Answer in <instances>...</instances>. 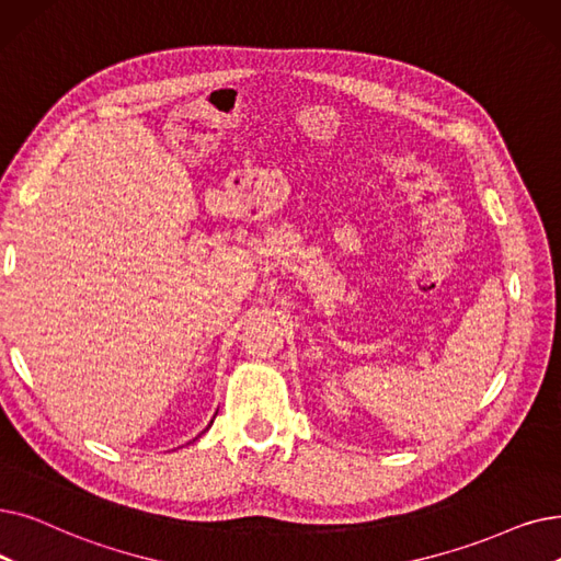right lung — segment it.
Wrapping results in <instances>:
<instances>
[{"instance_id": "obj_1", "label": "right lung", "mask_w": 561, "mask_h": 561, "mask_svg": "<svg viewBox=\"0 0 561 561\" xmlns=\"http://www.w3.org/2000/svg\"><path fill=\"white\" fill-rule=\"evenodd\" d=\"M210 424H213V420H210ZM210 424H208V426H206V428H204V431H202V433H206V431H208V428H210Z\"/></svg>"}]
</instances>
